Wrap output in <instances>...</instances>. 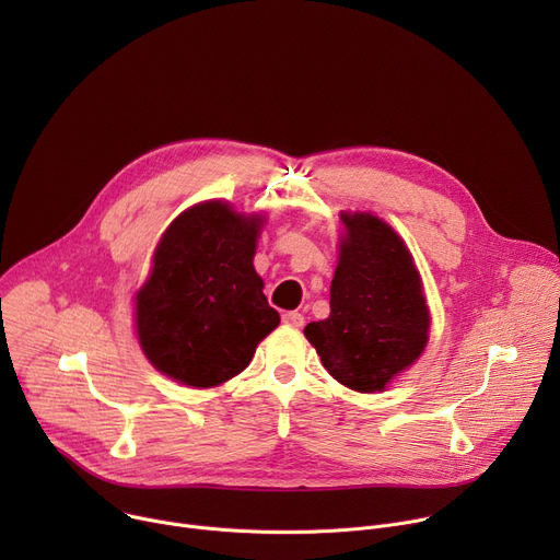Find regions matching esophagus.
I'll list each match as a JSON object with an SVG mask.
<instances>
[{"label": "esophagus", "mask_w": 560, "mask_h": 560, "mask_svg": "<svg viewBox=\"0 0 560 560\" xmlns=\"http://www.w3.org/2000/svg\"><path fill=\"white\" fill-rule=\"evenodd\" d=\"M281 318H283L285 326H292V328H301L305 324V318H303L301 312H285Z\"/></svg>", "instance_id": "obj_1"}]
</instances>
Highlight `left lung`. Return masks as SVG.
<instances>
[{
    "instance_id": "obj_1",
    "label": "left lung",
    "mask_w": 560,
    "mask_h": 560,
    "mask_svg": "<svg viewBox=\"0 0 560 560\" xmlns=\"http://www.w3.org/2000/svg\"><path fill=\"white\" fill-rule=\"evenodd\" d=\"M341 221L330 316L303 332L339 383L370 394L421 357L430 310L404 238L370 212H343Z\"/></svg>"
}]
</instances>
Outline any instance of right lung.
<instances>
[{"label": "right lung", "instance_id": "obj_1", "mask_svg": "<svg viewBox=\"0 0 560 560\" xmlns=\"http://www.w3.org/2000/svg\"><path fill=\"white\" fill-rule=\"evenodd\" d=\"M261 225L264 217L238 214L219 199L168 225L135 296L137 337L159 372L214 387L244 372L279 326L253 266Z\"/></svg>", "mask_w": 560, "mask_h": 560}]
</instances>
